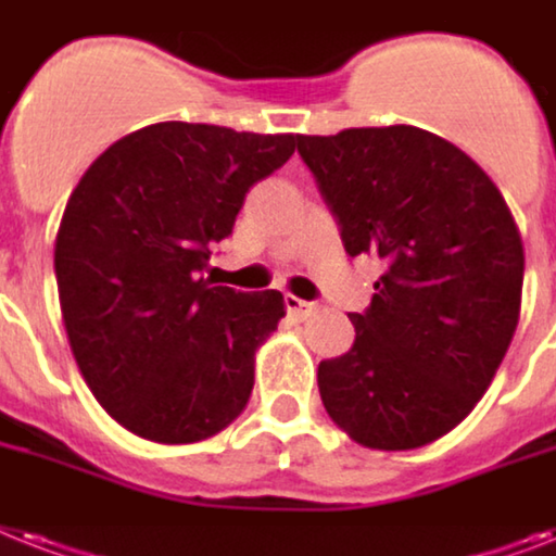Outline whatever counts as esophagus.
I'll list each match as a JSON object with an SVG mask.
<instances>
[{"mask_svg":"<svg viewBox=\"0 0 556 556\" xmlns=\"http://www.w3.org/2000/svg\"><path fill=\"white\" fill-rule=\"evenodd\" d=\"M286 308H288V314H291L293 319H308L311 314L317 311V305H314V302L300 300V296H293V293H288V296H286Z\"/></svg>","mask_w":556,"mask_h":556,"instance_id":"esophagus-1","label":"esophagus"}]
</instances>
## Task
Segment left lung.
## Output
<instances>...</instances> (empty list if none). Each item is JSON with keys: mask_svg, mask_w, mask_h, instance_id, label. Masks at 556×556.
<instances>
[{"mask_svg": "<svg viewBox=\"0 0 556 556\" xmlns=\"http://www.w3.org/2000/svg\"><path fill=\"white\" fill-rule=\"evenodd\" d=\"M349 256L386 274L354 345L319 363L328 417L354 442L410 451L457 428L489 391L520 323V228L491 176L414 125L296 137Z\"/></svg>", "mask_w": 556, "mask_h": 556, "instance_id": "left-lung-1", "label": "left lung"}]
</instances>
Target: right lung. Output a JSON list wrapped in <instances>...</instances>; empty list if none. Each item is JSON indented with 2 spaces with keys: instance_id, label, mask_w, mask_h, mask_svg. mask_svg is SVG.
<instances>
[{
  "instance_id": "right-lung-1",
  "label": "right lung",
  "mask_w": 556,
  "mask_h": 556,
  "mask_svg": "<svg viewBox=\"0 0 556 556\" xmlns=\"http://www.w3.org/2000/svg\"><path fill=\"white\" fill-rule=\"evenodd\" d=\"M293 148V134L156 122L99 153L71 193L53 245L62 323L90 394L130 434L188 445L245 410L286 300L202 270L248 188Z\"/></svg>"
}]
</instances>
